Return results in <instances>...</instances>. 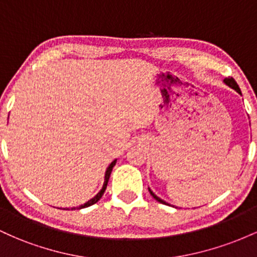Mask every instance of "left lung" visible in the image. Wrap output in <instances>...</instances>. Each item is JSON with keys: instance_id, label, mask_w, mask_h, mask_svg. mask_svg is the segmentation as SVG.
<instances>
[{"instance_id": "obj_1", "label": "left lung", "mask_w": 257, "mask_h": 257, "mask_svg": "<svg viewBox=\"0 0 257 257\" xmlns=\"http://www.w3.org/2000/svg\"><path fill=\"white\" fill-rule=\"evenodd\" d=\"M223 83H225L226 85H228L229 88H232V89H234L235 91H238V93H239V94H241V93H240V89H239V87H238V84H237V82H235L234 79H233L232 77H228V78H225V79H223ZM149 191H150V193H151V196H152L153 198H155L156 200H157V202L162 203V204H167V205H168V203L166 202V200L161 199V198H159V197H157V196H156L155 193L152 192V191H151V188H149Z\"/></svg>"}]
</instances>
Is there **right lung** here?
Segmentation results:
<instances>
[{
	"mask_svg": "<svg viewBox=\"0 0 257 257\" xmlns=\"http://www.w3.org/2000/svg\"><path fill=\"white\" fill-rule=\"evenodd\" d=\"M116 162H117V159H114L113 162H111V164H110V166L107 167V169H106V172H105V180H104V185H102V188H101V190L99 191V193H96L95 196L93 197V198L88 200V202H87V203H84V204L79 205V206H77V208H71V209H83V208H87V206H90V205L95 204V203L98 202V200H100V198H101V197H102V194H104V192H105L106 187H107V182H108V179H110V175H111V172H112V169H113V167L116 166ZM64 210H67V208H66V209H64Z\"/></svg>",
	"mask_w": 257,
	"mask_h": 257,
	"instance_id": "right-lung-1",
	"label": "right lung"
}]
</instances>
